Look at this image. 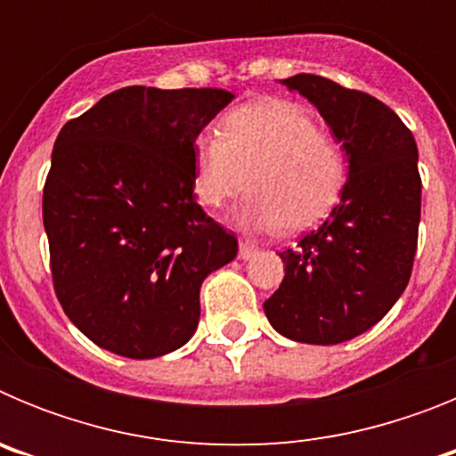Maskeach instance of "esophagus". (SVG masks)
Masks as SVG:
<instances>
[{"label":"esophagus","mask_w":456,"mask_h":456,"mask_svg":"<svg viewBox=\"0 0 456 456\" xmlns=\"http://www.w3.org/2000/svg\"><path fill=\"white\" fill-rule=\"evenodd\" d=\"M257 253V247L253 244V241H240V257L241 260H248V257H253Z\"/></svg>","instance_id":"obj_1"}]
</instances>
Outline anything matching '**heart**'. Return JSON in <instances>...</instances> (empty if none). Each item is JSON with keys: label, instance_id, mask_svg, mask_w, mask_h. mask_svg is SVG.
Returning a JSON list of instances; mask_svg holds the SVG:
<instances>
[{"label": "heart", "instance_id": "b5f03b06", "mask_svg": "<svg viewBox=\"0 0 456 456\" xmlns=\"http://www.w3.org/2000/svg\"><path fill=\"white\" fill-rule=\"evenodd\" d=\"M191 184L199 203L212 209L247 189L241 224L299 232L338 208L349 184V155L301 104L257 100L231 109L219 134L196 136Z\"/></svg>", "mask_w": 456, "mask_h": 456}]
</instances>
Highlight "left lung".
<instances>
[{
    "label": "left lung",
    "instance_id": "left-lung-1",
    "mask_svg": "<svg viewBox=\"0 0 456 456\" xmlns=\"http://www.w3.org/2000/svg\"><path fill=\"white\" fill-rule=\"evenodd\" d=\"M283 84L342 139L349 184L331 216L281 253L283 283L265 315L289 340L338 345L377 324L409 283L420 224L418 146L400 116L368 93L310 72Z\"/></svg>",
    "mask_w": 456,
    "mask_h": 456
}]
</instances>
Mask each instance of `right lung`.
<instances>
[{
  "instance_id": "right-lung-1",
  "label": "right lung",
  "mask_w": 456,
  "mask_h": 456,
  "mask_svg": "<svg viewBox=\"0 0 456 456\" xmlns=\"http://www.w3.org/2000/svg\"><path fill=\"white\" fill-rule=\"evenodd\" d=\"M232 100L224 88L125 86L56 136L43 189L56 299L98 347L155 358L183 347L205 276L237 237L193 196V141Z\"/></svg>"
}]
</instances>
